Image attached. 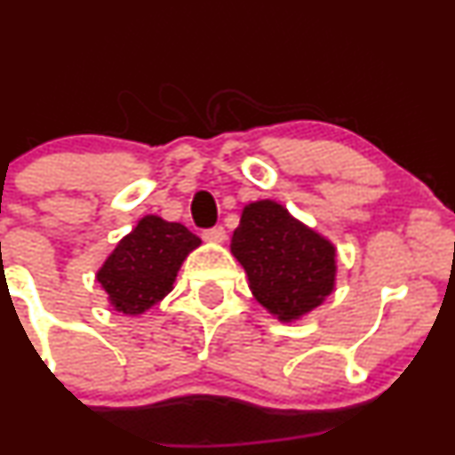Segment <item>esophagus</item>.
I'll return each mask as SVG.
<instances>
[{
  "label": "esophagus",
  "instance_id": "34e87169",
  "mask_svg": "<svg viewBox=\"0 0 455 455\" xmlns=\"http://www.w3.org/2000/svg\"><path fill=\"white\" fill-rule=\"evenodd\" d=\"M224 237H227L224 227H212V228H205V231H203V239H205V242L220 243V242H224Z\"/></svg>",
  "mask_w": 455,
  "mask_h": 455
}]
</instances>
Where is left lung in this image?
Masks as SVG:
<instances>
[{"instance_id": "1", "label": "left lung", "mask_w": 455, "mask_h": 455, "mask_svg": "<svg viewBox=\"0 0 455 455\" xmlns=\"http://www.w3.org/2000/svg\"><path fill=\"white\" fill-rule=\"evenodd\" d=\"M231 252L243 265L259 304L280 321L306 315L333 291V245L274 201L245 207Z\"/></svg>"}]
</instances>
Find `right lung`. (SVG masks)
<instances>
[{"mask_svg":"<svg viewBox=\"0 0 455 455\" xmlns=\"http://www.w3.org/2000/svg\"><path fill=\"white\" fill-rule=\"evenodd\" d=\"M201 239L184 224L145 216L126 235L98 271V282L113 307L124 315H140L171 293L177 271Z\"/></svg>","mask_w":455,"mask_h":455,"instance_id":"1","label":"right lung"}]
</instances>
